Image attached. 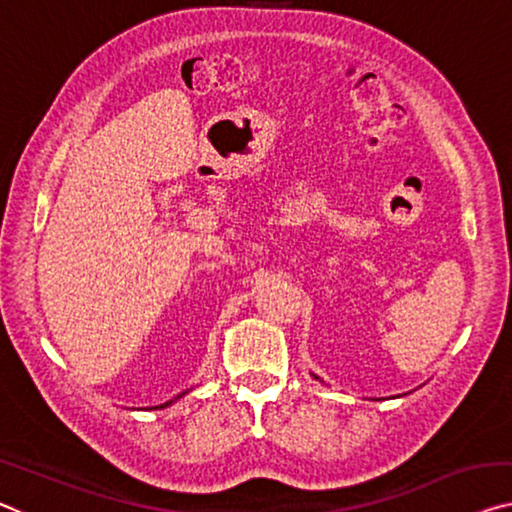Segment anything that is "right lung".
I'll return each mask as SVG.
<instances>
[{"mask_svg":"<svg viewBox=\"0 0 512 512\" xmlns=\"http://www.w3.org/2000/svg\"><path fill=\"white\" fill-rule=\"evenodd\" d=\"M170 404H172V400H170V402H165V404H160V407H170ZM154 409H158V407H154Z\"/></svg>","mask_w":512,"mask_h":512,"instance_id":"obj_1","label":"right lung"}]
</instances>
